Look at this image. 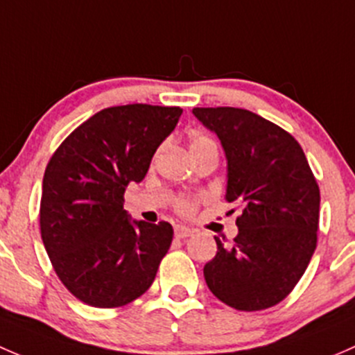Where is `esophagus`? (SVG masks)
<instances>
[{"label":"esophagus","instance_id":"34e87169","mask_svg":"<svg viewBox=\"0 0 355 355\" xmlns=\"http://www.w3.org/2000/svg\"><path fill=\"white\" fill-rule=\"evenodd\" d=\"M191 234V229L184 227V225H176V227H174V236H176L178 239H186V237H189Z\"/></svg>","mask_w":355,"mask_h":355}]
</instances>
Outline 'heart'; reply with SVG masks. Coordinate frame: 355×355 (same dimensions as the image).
<instances>
[{"label": "heart", "mask_w": 355, "mask_h": 355, "mask_svg": "<svg viewBox=\"0 0 355 355\" xmlns=\"http://www.w3.org/2000/svg\"><path fill=\"white\" fill-rule=\"evenodd\" d=\"M207 144H214V141H211L208 137H205V135H193L191 140H189V152L195 150V148L198 147H203V145ZM178 208L181 214H191V211L195 210V203H193V200L189 198H182L179 200Z\"/></svg>", "instance_id": "obj_1"}]
</instances>
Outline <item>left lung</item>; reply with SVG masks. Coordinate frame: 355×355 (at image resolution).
Listing matches in <instances>:
<instances>
[{
    "label": "left lung",
    "mask_w": 355,
    "mask_h": 355,
    "mask_svg": "<svg viewBox=\"0 0 355 355\" xmlns=\"http://www.w3.org/2000/svg\"><path fill=\"white\" fill-rule=\"evenodd\" d=\"M227 159L225 200L237 202L231 244L203 268L211 294L239 311L279 304L295 287L316 250L320 188L301 145L261 116L237 107H195Z\"/></svg>",
    "instance_id": "obj_1"
}]
</instances>
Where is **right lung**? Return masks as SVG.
Wrapping results in <instances>:
<instances>
[{
    "label": "right lung",
    "instance_id": "add662e5",
    "mask_svg": "<svg viewBox=\"0 0 355 355\" xmlns=\"http://www.w3.org/2000/svg\"><path fill=\"white\" fill-rule=\"evenodd\" d=\"M181 107L102 109L60 145L42 179L41 236L64 287L94 308L140 297L173 243L169 222L133 220L124 191L140 182Z\"/></svg>",
    "mask_w": 355,
    "mask_h": 355
}]
</instances>
